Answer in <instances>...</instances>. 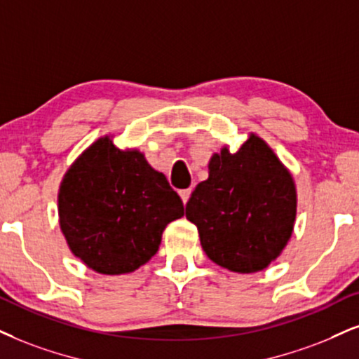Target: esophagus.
<instances>
[{
	"instance_id": "1",
	"label": "esophagus",
	"mask_w": 359,
	"mask_h": 359,
	"mask_svg": "<svg viewBox=\"0 0 359 359\" xmlns=\"http://www.w3.org/2000/svg\"><path fill=\"white\" fill-rule=\"evenodd\" d=\"M180 196H181V200H183L184 205H187L188 200H189V196H191V188H188V189H181V191H180Z\"/></svg>"
}]
</instances>
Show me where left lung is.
Listing matches in <instances>:
<instances>
[{
    "mask_svg": "<svg viewBox=\"0 0 359 359\" xmlns=\"http://www.w3.org/2000/svg\"><path fill=\"white\" fill-rule=\"evenodd\" d=\"M210 176L187 203L208 258L234 273H256L285 250L296 218L293 176L251 133L236 153L224 146L210 159Z\"/></svg>",
    "mask_w": 359,
    "mask_h": 359,
    "instance_id": "obj_1",
    "label": "left lung"
}]
</instances>
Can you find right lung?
Returning <instances> with one entry per match:
<instances>
[{
	"label": "right lung",
	"instance_id": "right-lung-1",
	"mask_svg": "<svg viewBox=\"0 0 359 359\" xmlns=\"http://www.w3.org/2000/svg\"><path fill=\"white\" fill-rule=\"evenodd\" d=\"M57 215L76 258L96 273L125 274L156 255L163 231L184 206L143 153L103 136L66 171Z\"/></svg>",
	"mask_w": 359,
	"mask_h": 359
}]
</instances>
